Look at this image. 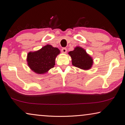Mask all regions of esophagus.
Segmentation results:
<instances>
[{"label": "esophagus", "instance_id": "1", "mask_svg": "<svg viewBox=\"0 0 125 125\" xmlns=\"http://www.w3.org/2000/svg\"><path fill=\"white\" fill-rule=\"evenodd\" d=\"M61 52H62V53H66L67 52V49L66 48H62V50H61Z\"/></svg>", "mask_w": 125, "mask_h": 125}]
</instances>
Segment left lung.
I'll return each instance as SVG.
<instances>
[{
    "instance_id": "8db88e82",
    "label": "left lung",
    "mask_w": 125,
    "mask_h": 125,
    "mask_svg": "<svg viewBox=\"0 0 125 125\" xmlns=\"http://www.w3.org/2000/svg\"><path fill=\"white\" fill-rule=\"evenodd\" d=\"M69 54L72 58V65L74 66L83 70H89L93 65V59L81 47H77Z\"/></svg>"
}]
</instances>
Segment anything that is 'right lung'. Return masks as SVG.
<instances>
[{
  "label": "right lung",
  "mask_w": 125,
  "mask_h": 125,
  "mask_svg": "<svg viewBox=\"0 0 125 125\" xmlns=\"http://www.w3.org/2000/svg\"><path fill=\"white\" fill-rule=\"evenodd\" d=\"M60 51L51 45H46L40 50L28 54L27 62L29 67L38 74H43L55 65V59Z\"/></svg>",
  "instance_id": "1"
}]
</instances>
